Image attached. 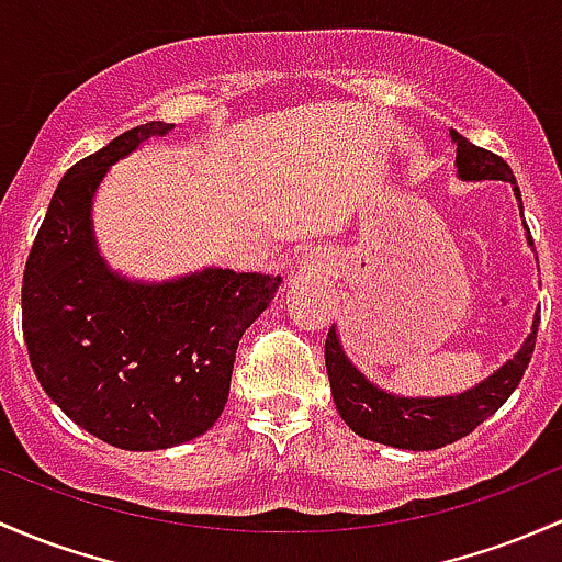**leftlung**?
<instances>
[{
  "label": "left lung",
  "instance_id": "obj_1",
  "mask_svg": "<svg viewBox=\"0 0 562 562\" xmlns=\"http://www.w3.org/2000/svg\"><path fill=\"white\" fill-rule=\"evenodd\" d=\"M450 137L458 145L454 167H458L460 180L512 182V191H515L519 202V212H522V199H519V188L509 164L501 156H495V153L460 137L452 128ZM528 241L533 247L530 232ZM539 321L541 317L536 315L533 328H530L528 339L522 341L517 356L506 360L495 374H490L487 380L480 382L476 387L465 390V393L439 395V398H401V395L380 390L350 363V358L345 356L339 345L336 326H330L326 339V369L336 409H339L341 420L369 441H380V445L415 452L439 450V447L452 445V441L469 436L493 412H498L506 404V398L515 393L525 369H528L530 356H533Z\"/></svg>",
  "mask_w": 562,
  "mask_h": 562
}]
</instances>
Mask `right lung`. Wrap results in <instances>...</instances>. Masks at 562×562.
Listing matches in <instances>:
<instances>
[{
  "label": "right lung",
  "mask_w": 562,
  "mask_h": 562,
  "mask_svg": "<svg viewBox=\"0 0 562 562\" xmlns=\"http://www.w3.org/2000/svg\"><path fill=\"white\" fill-rule=\"evenodd\" d=\"M172 128L150 121L75 164L23 269V339L40 385L88 434L134 452L177 447L215 425L241 334L282 282L232 269L139 282L104 263L91 223L99 182Z\"/></svg>",
  "instance_id": "obj_1"
}]
</instances>
